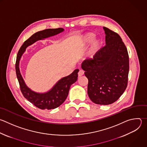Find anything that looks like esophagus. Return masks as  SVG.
Here are the masks:
<instances>
[{"label": "esophagus", "instance_id": "1", "mask_svg": "<svg viewBox=\"0 0 147 147\" xmlns=\"http://www.w3.org/2000/svg\"><path fill=\"white\" fill-rule=\"evenodd\" d=\"M84 74V71L82 70H80L78 73V77H81L82 76H83Z\"/></svg>", "mask_w": 147, "mask_h": 147}]
</instances>
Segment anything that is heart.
<instances>
[{"mask_svg":"<svg viewBox=\"0 0 147 147\" xmlns=\"http://www.w3.org/2000/svg\"><path fill=\"white\" fill-rule=\"evenodd\" d=\"M95 38V34L93 33L89 32L82 36L81 38V42L83 45L86 46L90 44ZM103 42L100 40H94L90 47V54L92 57H93L97 52H98L102 47Z\"/></svg>","mask_w":147,"mask_h":147,"instance_id":"b5f03b06","label":"heart"}]
</instances>
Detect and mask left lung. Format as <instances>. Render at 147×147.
Returning <instances> with one entry per match:
<instances>
[{
  "instance_id": "1",
  "label": "left lung",
  "mask_w": 147,
  "mask_h": 147,
  "mask_svg": "<svg viewBox=\"0 0 147 147\" xmlns=\"http://www.w3.org/2000/svg\"><path fill=\"white\" fill-rule=\"evenodd\" d=\"M106 45L81 64L88 79V94L95 104L109 105L125 90L129 69L127 48L119 34L103 27Z\"/></svg>"
}]
</instances>
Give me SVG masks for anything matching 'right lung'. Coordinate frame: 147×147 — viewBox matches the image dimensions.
I'll return each instance as SVG.
<instances>
[{"label": "right lung", "mask_w": 147, "mask_h": 147, "mask_svg": "<svg viewBox=\"0 0 147 147\" xmlns=\"http://www.w3.org/2000/svg\"><path fill=\"white\" fill-rule=\"evenodd\" d=\"M63 31V28H57L48 29L35 33L24 42L17 54L16 71L21 92L29 102L41 110L56 109L65 101L71 85L77 80L79 70L76 69L70 75L60 79L50 90L46 92L39 93L32 90L25 84L20 72V61L28 47L38 40L55 36Z\"/></svg>", "instance_id": "right-lung-1"}]
</instances>
